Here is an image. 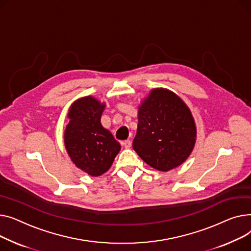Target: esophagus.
Instances as JSON below:
<instances>
[{"label": "esophagus", "mask_w": 251, "mask_h": 251, "mask_svg": "<svg viewBox=\"0 0 251 251\" xmlns=\"http://www.w3.org/2000/svg\"><path fill=\"white\" fill-rule=\"evenodd\" d=\"M122 145H123V147H125L126 149H129L131 147V142L129 140H126V141L122 142Z\"/></svg>", "instance_id": "1"}]
</instances>
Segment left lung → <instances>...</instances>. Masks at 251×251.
Returning a JSON list of instances; mask_svg holds the SVG:
<instances>
[{
    "label": "left lung",
    "mask_w": 251,
    "mask_h": 251,
    "mask_svg": "<svg viewBox=\"0 0 251 251\" xmlns=\"http://www.w3.org/2000/svg\"><path fill=\"white\" fill-rule=\"evenodd\" d=\"M138 109V129L132 142L137 154L159 171L181 165L197 141L196 122L185 102L165 88H154Z\"/></svg>",
    "instance_id": "obj_1"
}]
</instances>
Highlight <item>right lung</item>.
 Listing matches in <instances>:
<instances>
[{
  "instance_id": "add662e5",
  "label": "right lung",
  "mask_w": 251,
  "mask_h": 251,
  "mask_svg": "<svg viewBox=\"0 0 251 251\" xmlns=\"http://www.w3.org/2000/svg\"><path fill=\"white\" fill-rule=\"evenodd\" d=\"M105 102L84 96L72 103L64 131L67 153L77 168L90 176H100L112 165L121 151L120 143L101 125Z\"/></svg>"
}]
</instances>
